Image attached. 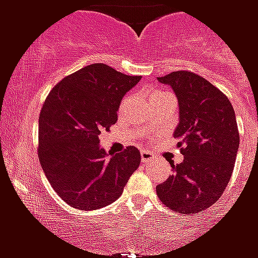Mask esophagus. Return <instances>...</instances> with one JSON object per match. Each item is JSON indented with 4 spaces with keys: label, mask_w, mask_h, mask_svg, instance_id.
<instances>
[{
    "label": "esophagus",
    "mask_w": 258,
    "mask_h": 258,
    "mask_svg": "<svg viewBox=\"0 0 258 258\" xmlns=\"http://www.w3.org/2000/svg\"><path fill=\"white\" fill-rule=\"evenodd\" d=\"M141 159L142 162H151L154 159V154L150 151H142L141 153Z\"/></svg>",
    "instance_id": "esophagus-1"
}]
</instances>
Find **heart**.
Here are the masks:
<instances>
[{
    "instance_id": "b5f03b06",
    "label": "heart",
    "mask_w": 258,
    "mask_h": 258,
    "mask_svg": "<svg viewBox=\"0 0 258 258\" xmlns=\"http://www.w3.org/2000/svg\"><path fill=\"white\" fill-rule=\"evenodd\" d=\"M169 92H161V91H158V92H154L153 95H151V100L153 99H155V97H159V96H163V95H167Z\"/></svg>"
}]
</instances>
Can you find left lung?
I'll list each match as a JSON object with an SVG mask.
<instances>
[{"instance_id":"left-lung-1","label":"left lung","mask_w":258,"mask_h":258,"mask_svg":"<svg viewBox=\"0 0 258 258\" xmlns=\"http://www.w3.org/2000/svg\"><path fill=\"white\" fill-rule=\"evenodd\" d=\"M172 88L179 103V124L174 131L183 162L157 186L162 204L190 214L220 200L232 176L240 134L232 103L206 79L188 71L158 78Z\"/></svg>"}]
</instances>
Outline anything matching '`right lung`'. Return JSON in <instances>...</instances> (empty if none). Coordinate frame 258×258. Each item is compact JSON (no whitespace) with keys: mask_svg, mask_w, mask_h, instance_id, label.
Here are the masks:
<instances>
[{"mask_svg":"<svg viewBox=\"0 0 258 258\" xmlns=\"http://www.w3.org/2000/svg\"><path fill=\"white\" fill-rule=\"evenodd\" d=\"M139 80L99 62L64 78L46 96L38 117V159L54 191L72 208L108 206L139 167L137 147L108 159L99 146V135L116 123L121 99Z\"/></svg>","mask_w":258,"mask_h":258,"instance_id":"add662e5","label":"right lung"}]
</instances>
